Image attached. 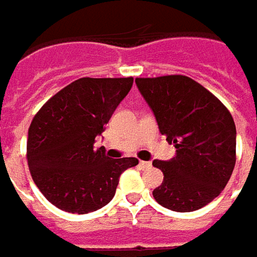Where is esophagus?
Instances as JSON below:
<instances>
[{
  "instance_id": "34e87169",
  "label": "esophagus",
  "mask_w": 257,
  "mask_h": 257,
  "mask_svg": "<svg viewBox=\"0 0 257 257\" xmlns=\"http://www.w3.org/2000/svg\"><path fill=\"white\" fill-rule=\"evenodd\" d=\"M140 167H142V169H150V167H152V163H150V162H143V160H140Z\"/></svg>"
}]
</instances>
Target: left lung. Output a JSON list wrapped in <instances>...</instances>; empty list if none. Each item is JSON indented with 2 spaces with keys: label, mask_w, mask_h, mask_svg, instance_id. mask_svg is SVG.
<instances>
[{
  "label": "left lung",
  "mask_w": 257,
  "mask_h": 257,
  "mask_svg": "<svg viewBox=\"0 0 257 257\" xmlns=\"http://www.w3.org/2000/svg\"><path fill=\"white\" fill-rule=\"evenodd\" d=\"M153 110L160 133L177 149L169 162L154 160L163 183L153 190L159 204L174 212L202 209L217 197L236 163V125L226 105L190 77L136 78Z\"/></svg>",
  "instance_id": "obj_1"
}]
</instances>
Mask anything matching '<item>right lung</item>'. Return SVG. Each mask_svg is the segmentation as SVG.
<instances>
[{
  "label": "right lung",
  "mask_w": 257,
  "mask_h": 257,
  "mask_svg": "<svg viewBox=\"0 0 257 257\" xmlns=\"http://www.w3.org/2000/svg\"><path fill=\"white\" fill-rule=\"evenodd\" d=\"M133 77H83L54 94L28 128L27 162L33 180L55 207L84 214L113 199L124 170L136 157L108 159L94 149L117 105L128 94Z\"/></svg>",
  "instance_id": "right-lung-1"
}]
</instances>
